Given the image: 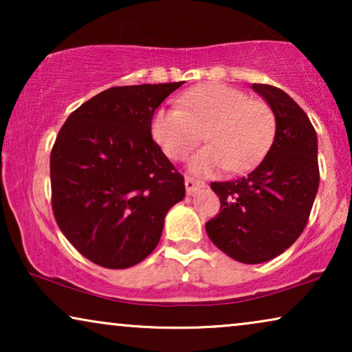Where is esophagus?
<instances>
[{"label": "esophagus", "instance_id": "1", "mask_svg": "<svg viewBox=\"0 0 352 352\" xmlns=\"http://www.w3.org/2000/svg\"><path fill=\"white\" fill-rule=\"evenodd\" d=\"M184 184H186L187 194H189V195L195 194V192H199L200 189H204V187H205V182H201L199 179H194V177H190V176H186Z\"/></svg>", "mask_w": 352, "mask_h": 352}]
</instances>
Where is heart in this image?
Instances as JSON below:
<instances>
[{
  "instance_id": "b5f03b06",
  "label": "heart",
  "mask_w": 352,
  "mask_h": 352,
  "mask_svg": "<svg viewBox=\"0 0 352 352\" xmlns=\"http://www.w3.org/2000/svg\"><path fill=\"white\" fill-rule=\"evenodd\" d=\"M179 109L160 107L152 118V136L171 160H184L201 139L189 162L195 175H211L226 168L242 173L261 160L274 136V113L263 100L250 99L232 86L210 83L177 98Z\"/></svg>"
}]
</instances>
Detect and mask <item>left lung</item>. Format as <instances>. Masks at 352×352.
Returning <instances> with one entry per match:
<instances>
[{
	"label": "left lung",
	"mask_w": 352,
	"mask_h": 352,
	"mask_svg": "<svg viewBox=\"0 0 352 352\" xmlns=\"http://www.w3.org/2000/svg\"><path fill=\"white\" fill-rule=\"evenodd\" d=\"M276 118L264 160L247 176L213 182L221 211L205 224L221 252L245 264L266 263L290 248L305 230L319 189L317 134L285 91L253 83Z\"/></svg>",
	"instance_id": "1"
}]
</instances>
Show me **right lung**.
Masks as SVG:
<instances>
[{
  "instance_id": "add662e5",
  "label": "right lung",
  "mask_w": 352,
  "mask_h": 352,
  "mask_svg": "<svg viewBox=\"0 0 352 352\" xmlns=\"http://www.w3.org/2000/svg\"><path fill=\"white\" fill-rule=\"evenodd\" d=\"M179 83L117 86L80 105L51 151L52 211L89 261L126 269L146 259L184 177L152 139L158 105Z\"/></svg>"
}]
</instances>
